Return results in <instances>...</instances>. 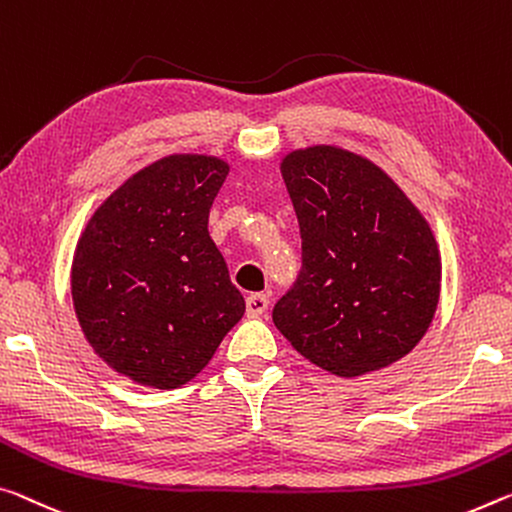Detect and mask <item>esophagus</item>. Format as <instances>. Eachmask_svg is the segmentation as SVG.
I'll return each instance as SVG.
<instances>
[{
    "instance_id": "34e87169",
    "label": "esophagus",
    "mask_w": 512,
    "mask_h": 512,
    "mask_svg": "<svg viewBox=\"0 0 512 512\" xmlns=\"http://www.w3.org/2000/svg\"><path fill=\"white\" fill-rule=\"evenodd\" d=\"M266 310H269V296L266 294H250L246 298V312L248 316H253V319L262 316Z\"/></svg>"
}]
</instances>
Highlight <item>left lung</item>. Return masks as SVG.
I'll return each mask as SVG.
<instances>
[{
	"label": "left lung",
	"mask_w": 512,
	"mask_h": 512,
	"mask_svg": "<svg viewBox=\"0 0 512 512\" xmlns=\"http://www.w3.org/2000/svg\"><path fill=\"white\" fill-rule=\"evenodd\" d=\"M303 269L273 323L316 367L355 378L385 369L431 326L442 259L424 214L367 157L312 145L282 157Z\"/></svg>",
	"instance_id": "1"
}]
</instances>
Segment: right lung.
<instances>
[{"instance_id": "obj_1", "label": "right lung", "mask_w": 512, "mask_h": 512, "mask_svg": "<svg viewBox=\"0 0 512 512\" xmlns=\"http://www.w3.org/2000/svg\"><path fill=\"white\" fill-rule=\"evenodd\" d=\"M230 166L168 154L95 209L72 257V303L93 351L157 389L196 378L246 312L209 237V209Z\"/></svg>"}]
</instances>
